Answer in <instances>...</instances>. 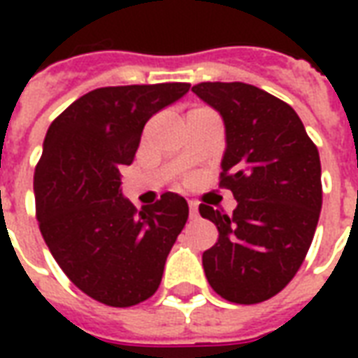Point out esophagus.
Wrapping results in <instances>:
<instances>
[{"label": "esophagus", "mask_w": 358, "mask_h": 358, "mask_svg": "<svg viewBox=\"0 0 358 358\" xmlns=\"http://www.w3.org/2000/svg\"><path fill=\"white\" fill-rule=\"evenodd\" d=\"M187 207H189V218L197 217V203L189 201L187 203Z\"/></svg>", "instance_id": "esophagus-1"}]
</instances>
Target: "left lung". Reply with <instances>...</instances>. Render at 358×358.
Segmentation results:
<instances>
[{
	"label": "left lung",
	"mask_w": 358,
	"mask_h": 358,
	"mask_svg": "<svg viewBox=\"0 0 358 358\" xmlns=\"http://www.w3.org/2000/svg\"><path fill=\"white\" fill-rule=\"evenodd\" d=\"M222 117L226 149L220 186L232 189V217L199 205L218 240L203 253L210 287L253 305L282 292L303 264L322 209L318 149L297 113L243 82L192 88Z\"/></svg>",
	"instance_id": "1"
}]
</instances>
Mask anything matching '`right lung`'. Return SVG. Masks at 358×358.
I'll list each match as a JSON object with an SVG mask.
<instances>
[{
    "label": "right lung",
    "mask_w": 358,
    "mask_h": 358,
    "mask_svg": "<svg viewBox=\"0 0 358 358\" xmlns=\"http://www.w3.org/2000/svg\"><path fill=\"white\" fill-rule=\"evenodd\" d=\"M187 90L184 82L97 88L45 134L34 172L40 232L69 280L109 307H132L157 292L186 224V199L172 192L138 213L118 169L132 164L149 118Z\"/></svg>",
    "instance_id": "1"
}]
</instances>
